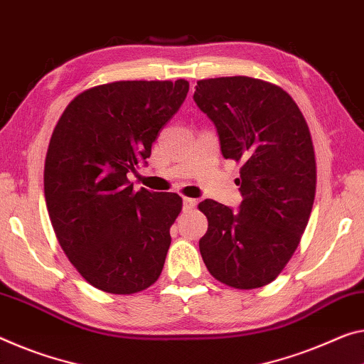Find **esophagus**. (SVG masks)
<instances>
[{
  "mask_svg": "<svg viewBox=\"0 0 364 364\" xmlns=\"http://www.w3.org/2000/svg\"><path fill=\"white\" fill-rule=\"evenodd\" d=\"M182 205H183V211H190V210H193L195 206H197V200L183 198L182 200Z\"/></svg>",
  "mask_w": 364,
  "mask_h": 364,
  "instance_id": "obj_1",
  "label": "esophagus"
}]
</instances>
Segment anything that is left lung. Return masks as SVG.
Returning <instances> with one entry per match:
<instances>
[{"instance_id":"obj_1","label":"left lung","mask_w":364,"mask_h":364,"mask_svg":"<svg viewBox=\"0 0 364 364\" xmlns=\"http://www.w3.org/2000/svg\"><path fill=\"white\" fill-rule=\"evenodd\" d=\"M195 104L216 127L221 153L242 164L239 211L205 200L200 254L218 282L254 289L291 259L316 195L314 146L298 105L282 87L247 76L201 80Z\"/></svg>"}]
</instances>
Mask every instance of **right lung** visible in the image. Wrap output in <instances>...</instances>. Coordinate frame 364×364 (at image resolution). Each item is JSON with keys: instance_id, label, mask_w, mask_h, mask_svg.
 Returning <instances> with one entry per match:
<instances>
[{"instance_id": "add662e5", "label": "right lung", "mask_w": 364, "mask_h": 364, "mask_svg": "<svg viewBox=\"0 0 364 364\" xmlns=\"http://www.w3.org/2000/svg\"><path fill=\"white\" fill-rule=\"evenodd\" d=\"M188 82L117 81L81 92L50 138L43 190L66 257L94 288L133 294L163 272L177 193L133 190L128 174L187 97Z\"/></svg>"}]
</instances>
